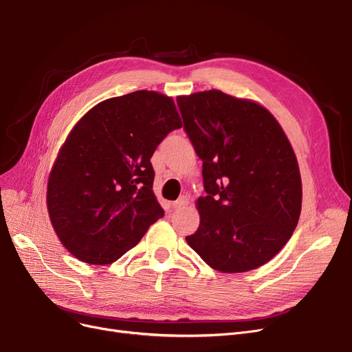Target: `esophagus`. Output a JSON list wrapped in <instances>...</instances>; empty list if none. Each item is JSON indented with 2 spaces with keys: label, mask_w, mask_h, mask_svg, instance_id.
<instances>
[{
  "label": "esophagus",
  "mask_w": 352,
  "mask_h": 352,
  "mask_svg": "<svg viewBox=\"0 0 352 352\" xmlns=\"http://www.w3.org/2000/svg\"><path fill=\"white\" fill-rule=\"evenodd\" d=\"M188 204H190L188 197H187V195H182V197H179L177 201L173 202V207H174L175 210H178V208H182V207H187Z\"/></svg>",
  "instance_id": "obj_1"
}]
</instances>
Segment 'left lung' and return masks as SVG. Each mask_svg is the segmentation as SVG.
Listing matches in <instances>:
<instances>
[{
    "mask_svg": "<svg viewBox=\"0 0 352 352\" xmlns=\"http://www.w3.org/2000/svg\"><path fill=\"white\" fill-rule=\"evenodd\" d=\"M177 102L207 191L195 202L199 227L188 245L221 272L267 264L288 243L302 202L298 161L283 126L264 105L219 89Z\"/></svg>",
    "mask_w": 352,
    "mask_h": 352,
    "instance_id": "1",
    "label": "left lung"
}]
</instances>
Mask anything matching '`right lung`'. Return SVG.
Wrapping results in <instances>:
<instances>
[{"instance_id":"obj_1","label":"right lung","mask_w":352,"mask_h":352,"mask_svg":"<svg viewBox=\"0 0 352 352\" xmlns=\"http://www.w3.org/2000/svg\"><path fill=\"white\" fill-rule=\"evenodd\" d=\"M181 126L174 100L146 89L104 100L72 126L50 171L47 210L74 256L113 264L164 217L150 160Z\"/></svg>"}]
</instances>
